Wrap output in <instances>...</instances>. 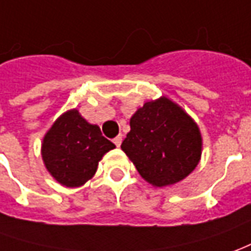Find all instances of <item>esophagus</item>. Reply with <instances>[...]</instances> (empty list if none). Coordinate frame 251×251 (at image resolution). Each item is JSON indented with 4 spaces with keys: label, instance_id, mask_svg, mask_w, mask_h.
<instances>
[{
    "label": "esophagus",
    "instance_id": "esophagus-1",
    "mask_svg": "<svg viewBox=\"0 0 251 251\" xmlns=\"http://www.w3.org/2000/svg\"><path fill=\"white\" fill-rule=\"evenodd\" d=\"M122 141H123L122 135H119V136H116L115 139H113V143H115L117 148H120V145H122Z\"/></svg>",
    "mask_w": 251,
    "mask_h": 251
}]
</instances>
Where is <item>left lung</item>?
I'll use <instances>...</instances> for the list:
<instances>
[{
    "mask_svg": "<svg viewBox=\"0 0 251 251\" xmlns=\"http://www.w3.org/2000/svg\"><path fill=\"white\" fill-rule=\"evenodd\" d=\"M131 131L122 149L145 180L169 186L198 165L202 139L190 116L167 98L146 102L129 120Z\"/></svg>",
    "mask_w": 251,
    "mask_h": 251,
    "instance_id": "1",
    "label": "left lung"
}]
</instances>
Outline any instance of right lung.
Returning <instances> with one entry per match:
<instances>
[{
  "label": "right lung",
  "instance_id": "obj_1",
  "mask_svg": "<svg viewBox=\"0 0 251 251\" xmlns=\"http://www.w3.org/2000/svg\"><path fill=\"white\" fill-rule=\"evenodd\" d=\"M115 145L77 110L57 120L43 138L42 158L51 176L67 187H79L96 174L102 155Z\"/></svg>",
  "mask_w": 251,
  "mask_h": 251
}]
</instances>
